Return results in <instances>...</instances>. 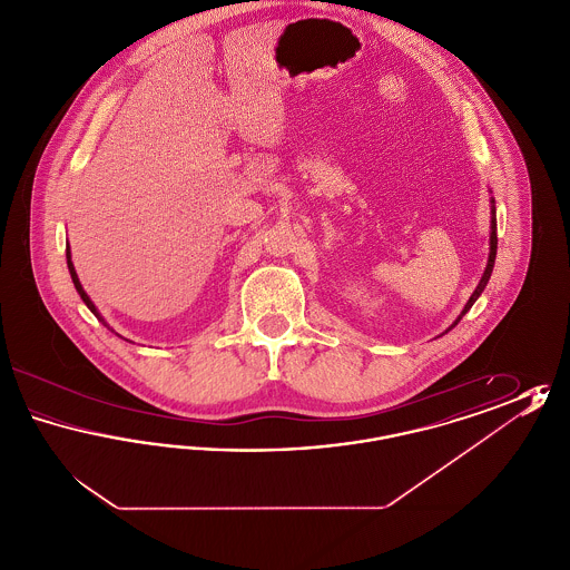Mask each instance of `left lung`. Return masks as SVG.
Here are the masks:
<instances>
[{
  "instance_id": "1",
  "label": "left lung",
  "mask_w": 570,
  "mask_h": 570,
  "mask_svg": "<svg viewBox=\"0 0 570 570\" xmlns=\"http://www.w3.org/2000/svg\"><path fill=\"white\" fill-rule=\"evenodd\" d=\"M491 203V233H489V258H488V267H485V273H483V277H481V282H479V286L474 288V293H472V297L468 298V303H465V307L461 309L460 316H458V321L453 323V325L449 326L444 333H449L453 326L460 323L461 318L470 312V307L474 305V301L481 297V293L485 291V286H488L489 277H491V272H493V263H495V252H498V224H495V200L491 198L489 200Z\"/></svg>"
}]
</instances>
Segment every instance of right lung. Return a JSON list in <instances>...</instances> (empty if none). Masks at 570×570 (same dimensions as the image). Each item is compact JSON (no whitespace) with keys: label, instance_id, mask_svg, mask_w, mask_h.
I'll return each mask as SVG.
<instances>
[{"label":"right lung","instance_id":"obj_1","mask_svg":"<svg viewBox=\"0 0 570 570\" xmlns=\"http://www.w3.org/2000/svg\"><path fill=\"white\" fill-rule=\"evenodd\" d=\"M66 258H68V272H70V277H72V282H75V288H77V293H79V295H81L82 303H85V305H87V307H89V309H91V314H94V316H96V318H98V321H100V323H102V325L107 326V328H110V326L107 325V321H105V318H102V316H100V312H98V307H96V305H94V301H91V298L87 297V293H85V291H82L81 282H79V275H77V272H75V265H72V256H70V247H68V249H66ZM110 331H112V328H110ZM119 337H121V335H119ZM126 342H128V340H126Z\"/></svg>","mask_w":570,"mask_h":570}]
</instances>
